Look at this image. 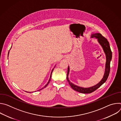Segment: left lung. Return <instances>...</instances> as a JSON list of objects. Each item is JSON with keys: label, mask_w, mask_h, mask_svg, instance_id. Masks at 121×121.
I'll list each match as a JSON object with an SVG mask.
<instances>
[{"label": "left lung", "mask_w": 121, "mask_h": 121, "mask_svg": "<svg viewBox=\"0 0 121 121\" xmlns=\"http://www.w3.org/2000/svg\"><path fill=\"white\" fill-rule=\"evenodd\" d=\"M94 37L98 39V42L102 46L103 50L104 51L106 55V62L105 64V73L102 79L97 84L90 88H85L79 87V86H78L73 84L72 82L70 81L68 79V74H69V66H68V69H67V77H66L67 81L69 83V84L71 87L74 90L78 92H79L80 93H91L94 91L99 88L103 83L105 82V81L107 80L108 78V76L109 75V73L110 71V62L112 58V52L110 48L109 43L108 41V40L105 37H103L100 33H97L92 34L91 36V38H94Z\"/></svg>", "instance_id": "obj_1"}]
</instances>
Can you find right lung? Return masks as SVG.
Returning <instances> with one entry per match:
<instances>
[{
	"instance_id": "obj_1",
	"label": "right lung",
	"mask_w": 121,
	"mask_h": 121,
	"mask_svg": "<svg viewBox=\"0 0 121 121\" xmlns=\"http://www.w3.org/2000/svg\"><path fill=\"white\" fill-rule=\"evenodd\" d=\"M9 53H8V56H9ZM53 70H54V68L53 69V70H52V72H51V75H50V78H49V81H48V82H47V83L44 86V87L43 88H42L41 89H40V90H43V89H44V88H45L46 87V86L48 85V84H49V82L50 81V80H51V76H52V72H53ZM30 93V92H29V93Z\"/></svg>"
}]
</instances>
